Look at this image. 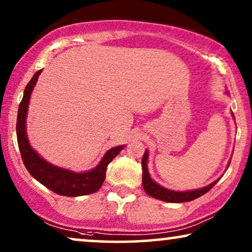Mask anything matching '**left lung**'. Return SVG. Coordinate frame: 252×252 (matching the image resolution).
Listing matches in <instances>:
<instances>
[{
  "mask_svg": "<svg viewBox=\"0 0 252 252\" xmlns=\"http://www.w3.org/2000/svg\"><path fill=\"white\" fill-rule=\"evenodd\" d=\"M233 115V113H232ZM234 117V115H233ZM142 185H143V189L144 191L147 192L148 195L151 196V197L160 199V201H165V202H171V203H184V202H189L192 201V199L201 197L202 195H204L208 192L210 189H211L213 186H215L218 180H216L212 184H210L206 187L199 188V189H195V190H188V191H174V190H170V189H166L164 187H161L160 185H158L157 182H155L153 179H151L149 171H148V151H144L142 161ZM230 161L228 163L229 166ZM227 166V168H228Z\"/></svg>",
  "mask_w": 252,
  "mask_h": 252,
  "instance_id": "1",
  "label": "left lung"
}]
</instances>
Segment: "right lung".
<instances>
[{"instance_id": "obj_1", "label": "right lung", "mask_w": 252, "mask_h": 252, "mask_svg": "<svg viewBox=\"0 0 252 252\" xmlns=\"http://www.w3.org/2000/svg\"><path fill=\"white\" fill-rule=\"evenodd\" d=\"M41 72L42 70L37 71L27 84L18 108V116H17V141H18V147L24 165L34 179H36L44 187L58 195L75 197V196L93 194L102 187L103 182L105 180V172L109 163L125 146H118L108 150L97 166L91 171L82 172V173H77V172L55 166L44 160L40 155H37L36 151L32 149L29 139H27L26 115L27 110H29L31 94H32Z\"/></svg>"}]
</instances>
